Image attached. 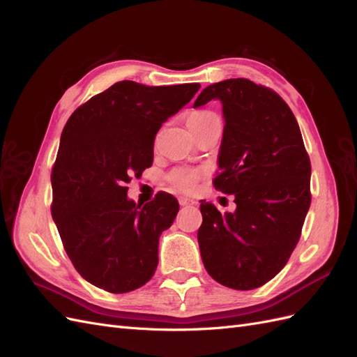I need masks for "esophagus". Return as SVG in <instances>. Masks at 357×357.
Instances as JSON below:
<instances>
[{
    "instance_id": "esophagus-1",
    "label": "esophagus",
    "mask_w": 357,
    "mask_h": 357,
    "mask_svg": "<svg viewBox=\"0 0 357 357\" xmlns=\"http://www.w3.org/2000/svg\"><path fill=\"white\" fill-rule=\"evenodd\" d=\"M178 202L180 205H183V207H190V205H195L197 201L192 199V198H186V197H181L178 198Z\"/></svg>"
}]
</instances>
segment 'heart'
<instances>
[{
  "label": "heart",
  "instance_id": "obj_1",
  "mask_svg": "<svg viewBox=\"0 0 357 357\" xmlns=\"http://www.w3.org/2000/svg\"><path fill=\"white\" fill-rule=\"evenodd\" d=\"M214 119H219V117L210 112L192 113L188 117V126H189V129H193L197 126L208 123V122L214 121ZM199 177H201V171L195 169V168H189V167L176 168L168 174V180L171 185L183 192H188V190H192L193 188H195Z\"/></svg>",
  "mask_w": 357,
  "mask_h": 357
}]
</instances>
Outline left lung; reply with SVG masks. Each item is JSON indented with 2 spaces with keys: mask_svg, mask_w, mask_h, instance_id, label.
<instances>
[{
  "mask_svg": "<svg viewBox=\"0 0 357 357\" xmlns=\"http://www.w3.org/2000/svg\"><path fill=\"white\" fill-rule=\"evenodd\" d=\"M219 100L225 119L214 186L234 195L235 211L201 204L198 243L215 282L261 287L287 264L310 208L311 165L296 119L271 89L247 79L213 83L193 109Z\"/></svg>",
  "mask_w": 357,
  "mask_h": 357,
  "instance_id": "8db88e82",
  "label": "left lung"
}]
</instances>
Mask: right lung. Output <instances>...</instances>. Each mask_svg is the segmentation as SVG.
<instances>
[{
    "instance_id": "add662e5",
    "label": "right lung",
    "mask_w": 357,
    "mask_h": 357,
    "mask_svg": "<svg viewBox=\"0 0 357 357\" xmlns=\"http://www.w3.org/2000/svg\"><path fill=\"white\" fill-rule=\"evenodd\" d=\"M199 88L123 80L80 105L63 126L52 218L74 268L91 284L126 294L153 277L159 236L174 222L178 202L160 192L139 207L125 185L152 165L159 128Z\"/></svg>"
}]
</instances>
